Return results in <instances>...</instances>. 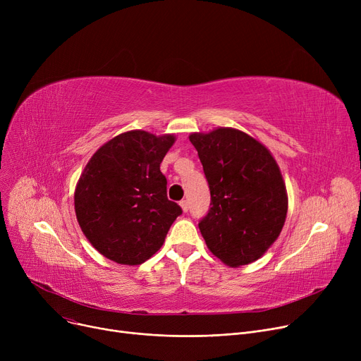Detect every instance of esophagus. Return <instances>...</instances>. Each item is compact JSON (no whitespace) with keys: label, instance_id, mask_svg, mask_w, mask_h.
<instances>
[{"label":"esophagus","instance_id":"34e87169","mask_svg":"<svg viewBox=\"0 0 361 361\" xmlns=\"http://www.w3.org/2000/svg\"><path fill=\"white\" fill-rule=\"evenodd\" d=\"M180 206H181L183 212H187V211H188V202H187V200H181V202H180Z\"/></svg>","mask_w":361,"mask_h":361}]
</instances>
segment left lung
<instances>
[{
    "instance_id": "8db88e82",
    "label": "left lung",
    "mask_w": 361,
    "mask_h": 361,
    "mask_svg": "<svg viewBox=\"0 0 361 361\" xmlns=\"http://www.w3.org/2000/svg\"><path fill=\"white\" fill-rule=\"evenodd\" d=\"M211 190L199 230L218 259L233 268L264 255L287 218L286 183L271 152L244 131L219 127L192 133Z\"/></svg>"
}]
</instances>
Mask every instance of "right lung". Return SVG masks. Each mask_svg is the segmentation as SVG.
<instances>
[{"instance_id": "right-lung-1", "label": "right lung", "mask_w": 361, "mask_h": 361, "mask_svg": "<svg viewBox=\"0 0 361 361\" xmlns=\"http://www.w3.org/2000/svg\"><path fill=\"white\" fill-rule=\"evenodd\" d=\"M173 135L121 133L94 152L74 192L79 225L101 255L120 264H140L165 241L181 207L166 197L161 162Z\"/></svg>"}]
</instances>
